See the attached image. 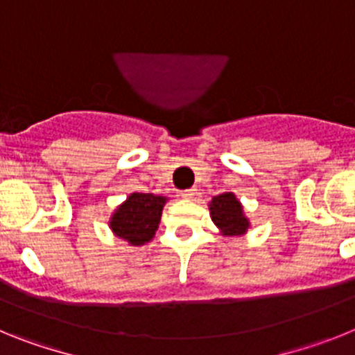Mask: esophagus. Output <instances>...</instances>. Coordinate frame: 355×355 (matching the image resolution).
I'll use <instances>...</instances> for the list:
<instances>
[{"label":"esophagus","mask_w":355,"mask_h":355,"mask_svg":"<svg viewBox=\"0 0 355 355\" xmlns=\"http://www.w3.org/2000/svg\"><path fill=\"white\" fill-rule=\"evenodd\" d=\"M181 197H183V199H187V200H196L197 190H196V188H188V190H184V192L181 193Z\"/></svg>","instance_id":"1"}]
</instances>
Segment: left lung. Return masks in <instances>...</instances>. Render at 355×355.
I'll use <instances>...</instances> for the list:
<instances>
[{"instance_id":"obj_1","label":"left lung","mask_w":355,"mask_h":355,"mask_svg":"<svg viewBox=\"0 0 355 355\" xmlns=\"http://www.w3.org/2000/svg\"><path fill=\"white\" fill-rule=\"evenodd\" d=\"M208 208L213 224L220 231L222 236L238 238L247 234L250 227V220L245 211H243V205L233 192H224L220 196H215L209 200Z\"/></svg>"}]
</instances>
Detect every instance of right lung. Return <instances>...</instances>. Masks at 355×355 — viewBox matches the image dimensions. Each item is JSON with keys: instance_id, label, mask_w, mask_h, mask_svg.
Returning a JSON list of instances; mask_svg holds the SVG:
<instances>
[{"instance_id": "right-lung-1", "label": "right lung", "mask_w": 355, "mask_h": 355, "mask_svg": "<svg viewBox=\"0 0 355 355\" xmlns=\"http://www.w3.org/2000/svg\"><path fill=\"white\" fill-rule=\"evenodd\" d=\"M168 197L133 192L112 211L110 231L130 247H142L155 238Z\"/></svg>"}]
</instances>
